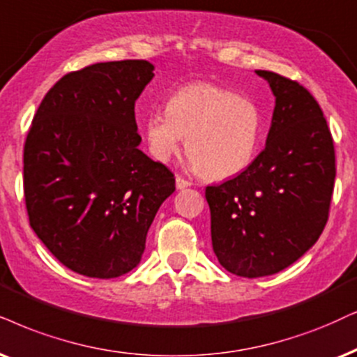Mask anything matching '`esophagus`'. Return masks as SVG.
Listing matches in <instances>:
<instances>
[{"label":"esophagus","instance_id":"esophagus-1","mask_svg":"<svg viewBox=\"0 0 357 357\" xmlns=\"http://www.w3.org/2000/svg\"><path fill=\"white\" fill-rule=\"evenodd\" d=\"M191 181H188V179H184L183 176H176V189H186L191 186Z\"/></svg>","mask_w":357,"mask_h":357}]
</instances>
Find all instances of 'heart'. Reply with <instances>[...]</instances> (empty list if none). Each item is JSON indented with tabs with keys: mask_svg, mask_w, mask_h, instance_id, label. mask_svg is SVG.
<instances>
[{
	"mask_svg": "<svg viewBox=\"0 0 357 357\" xmlns=\"http://www.w3.org/2000/svg\"><path fill=\"white\" fill-rule=\"evenodd\" d=\"M260 128V112L249 98L211 82H192L173 92L166 110L146 116L145 138L161 163L178 155L186 138L192 168L224 179L254 160Z\"/></svg>",
	"mask_w": 357,
	"mask_h": 357,
	"instance_id": "obj_1",
	"label": "heart"
}]
</instances>
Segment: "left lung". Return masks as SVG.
Returning a JSON list of instances; mask_svg holds the SVG:
<instances>
[{
	"label": "left lung",
	"instance_id": "1",
	"mask_svg": "<svg viewBox=\"0 0 357 357\" xmlns=\"http://www.w3.org/2000/svg\"><path fill=\"white\" fill-rule=\"evenodd\" d=\"M275 97L265 150L236 178L206 188L212 250L234 275L290 267L321 236L335 188V146L321 108L298 82L255 70Z\"/></svg>",
	"mask_w": 357,
	"mask_h": 357
}]
</instances>
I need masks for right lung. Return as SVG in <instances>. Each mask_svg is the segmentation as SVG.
Masks as SVG:
<instances>
[{
    "instance_id": "add662e5",
    "label": "right lung",
    "mask_w": 357,
    "mask_h": 357,
    "mask_svg": "<svg viewBox=\"0 0 357 357\" xmlns=\"http://www.w3.org/2000/svg\"><path fill=\"white\" fill-rule=\"evenodd\" d=\"M148 61L100 62L49 90L24 145L29 224L72 272L115 278L133 270L174 176L139 150L135 102Z\"/></svg>"
}]
</instances>
